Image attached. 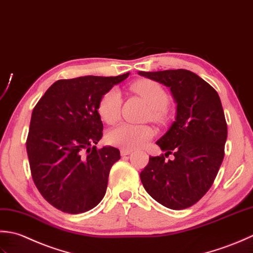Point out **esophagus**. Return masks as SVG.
<instances>
[{
    "label": "esophagus",
    "instance_id": "34e87169",
    "mask_svg": "<svg viewBox=\"0 0 253 253\" xmlns=\"http://www.w3.org/2000/svg\"><path fill=\"white\" fill-rule=\"evenodd\" d=\"M133 151L132 149H126V148H122L120 153H121V156H126V155H130Z\"/></svg>",
    "mask_w": 253,
    "mask_h": 253
}]
</instances>
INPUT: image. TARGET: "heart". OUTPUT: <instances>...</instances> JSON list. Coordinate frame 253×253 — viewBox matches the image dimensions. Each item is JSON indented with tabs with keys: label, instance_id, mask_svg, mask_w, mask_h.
<instances>
[{
	"label": "heart",
	"instance_id": "obj_1",
	"mask_svg": "<svg viewBox=\"0 0 253 253\" xmlns=\"http://www.w3.org/2000/svg\"><path fill=\"white\" fill-rule=\"evenodd\" d=\"M131 88L152 107L151 117L154 121L163 122L166 119L165 109L169 104V97L161 84L151 80H140L135 82ZM120 91L117 88H111L101 96L97 109L102 121L113 125L120 117ZM153 135L154 131L151 126L122 123L108 133L107 141L113 146L134 149L143 146Z\"/></svg>",
	"mask_w": 253,
	"mask_h": 253
}]
</instances>
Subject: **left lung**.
I'll return each mask as SVG.
<instances>
[{
	"instance_id": "left-lung-1",
	"label": "left lung",
	"mask_w": 253,
	"mask_h": 253,
	"mask_svg": "<svg viewBox=\"0 0 253 253\" xmlns=\"http://www.w3.org/2000/svg\"><path fill=\"white\" fill-rule=\"evenodd\" d=\"M170 88L177 104L176 121L156 142L165 155L149 157L141 172L144 189L171 210L195 204L212 187L224 159L227 123L219 96L188 70L138 72ZM173 153L172 161L166 158Z\"/></svg>"
}]
</instances>
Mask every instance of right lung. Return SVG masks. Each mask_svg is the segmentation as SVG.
<instances>
[{
    "instance_id": "right-lung-1",
    "label": "right lung",
    "mask_w": 253,
    "mask_h": 253,
    "mask_svg": "<svg viewBox=\"0 0 253 253\" xmlns=\"http://www.w3.org/2000/svg\"><path fill=\"white\" fill-rule=\"evenodd\" d=\"M128 74L59 80L34 108L26 142L30 171L44 200L62 212H87L105 197L120 151L95 146L104 128L98 102Z\"/></svg>"
}]
</instances>
